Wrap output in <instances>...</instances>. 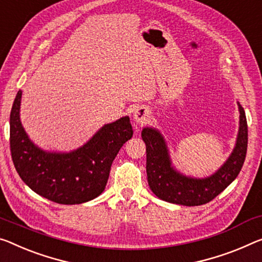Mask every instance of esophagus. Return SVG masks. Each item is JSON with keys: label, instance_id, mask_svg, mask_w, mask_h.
I'll use <instances>...</instances> for the list:
<instances>
[{"label": "esophagus", "instance_id": "esophagus-1", "mask_svg": "<svg viewBox=\"0 0 262 262\" xmlns=\"http://www.w3.org/2000/svg\"><path fill=\"white\" fill-rule=\"evenodd\" d=\"M150 118V112L146 107L137 106L134 111V120L138 124H145Z\"/></svg>", "mask_w": 262, "mask_h": 262}]
</instances>
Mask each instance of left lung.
I'll return each instance as SVG.
<instances>
[{"label": "left lung", "instance_id": "obj_1", "mask_svg": "<svg viewBox=\"0 0 262 262\" xmlns=\"http://www.w3.org/2000/svg\"><path fill=\"white\" fill-rule=\"evenodd\" d=\"M238 107L239 130L234 148L226 162L205 178H194L177 170L162 132L152 126L143 128L148 186L159 199L184 206H199L214 199L238 177L246 158L248 142L246 115L239 102Z\"/></svg>", "mask_w": 262, "mask_h": 262}]
</instances>
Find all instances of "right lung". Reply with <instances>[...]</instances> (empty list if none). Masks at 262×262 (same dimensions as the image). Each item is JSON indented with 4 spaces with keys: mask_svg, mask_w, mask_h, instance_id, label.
<instances>
[{
    "mask_svg": "<svg viewBox=\"0 0 262 262\" xmlns=\"http://www.w3.org/2000/svg\"><path fill=\"white\" fill-rule=\"evenodd\" d=\"M22 91L10 112V151L16 171L31 190L63 205L97 198L106 186L111 164L134 131L128 116L104 124L96 134L70 152L47 151L37 146L19 118Z\"/></svg>",
    "mask_w": 262,
    "mask_h": 262,
    "instance_id": "right-lung-1",
    "label": "right lung"
}]
</instances>
